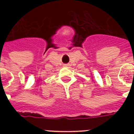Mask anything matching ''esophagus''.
Listing matches in <instances>:
<instances>
[{"mask_svg":"<svg viewBox=\"0 0 134 134\" xmlns=\"http://www.w3.org/2000/svg\"><path fill=\"white\" fill-rule=\"evenodd\" d=\"M69 66V64H65V65H64V67H68Z\"/></svg>","mask_w":134,"mask_h":134,"instance_id":"obj_1","label":"esophagus"}]
</instances>
